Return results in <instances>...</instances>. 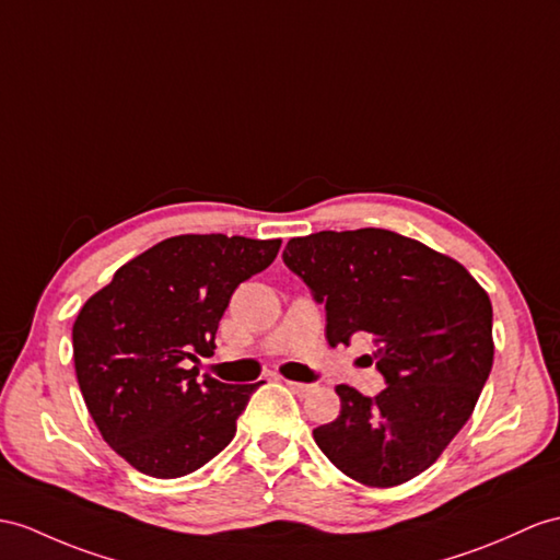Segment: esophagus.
Wrapping results in <instances>:
<instances>
[{
  "instance_id": "esophagus-1",
  "label": "esophagus",
  "mask_w": 560,
  "mask_h": 560,
  "mask_svg": "<svg viewBox=\"0 0 560 560\" xmlns=\"http://www.w3.org/2000/svg\"><path fill=\"white\" fill-rule=\"evenodd\" d=\"M284 385H288L294 394H299V397H304V394L311 389V385H304V383H294V380H284Z\"/></svg>"
}]
</instances>
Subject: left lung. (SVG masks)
<instances>
[{
	"instance_id": "8db88e82",
	"label": "left lung",
	"mask_w": 560,
	"mask_h": 560,
	"mask_svg": "<svg viewBox=\"0 0 560 560\" xmlns=\"http://www.w3.org/2000/svg\"><path fill=\"white\" fill-rule=\"evenodd\" d=\"M282 261L325 304L330 347L373 335L387 383L377 397L337 385L342 411L313 440L361 485L413 480L466 425L492 371L487 292L454 258L383 228L292 237Z\"/></svg>"
}]
</instances>
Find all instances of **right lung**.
Wrapping results in <instances>:
<instances>
[{
    "label": "right lung",
    "mask_w": 560,
    "mask_h": 560,
    "mask_svg": "<svg viewBox=\"0 0 560 560\" xmlns=\"http://www.w3.org/2000/svg\"><path fill=\"white\" fill-rule=\"evenodd\" d=\"M280 240L168 237L114 272L73 323L80 392L104 442L144 475L173 480L221 454L261 385L197 380L240 282L266 270Z\"/></svg>",
    "instance_id": "right-lung-1"
}]
</instances>
